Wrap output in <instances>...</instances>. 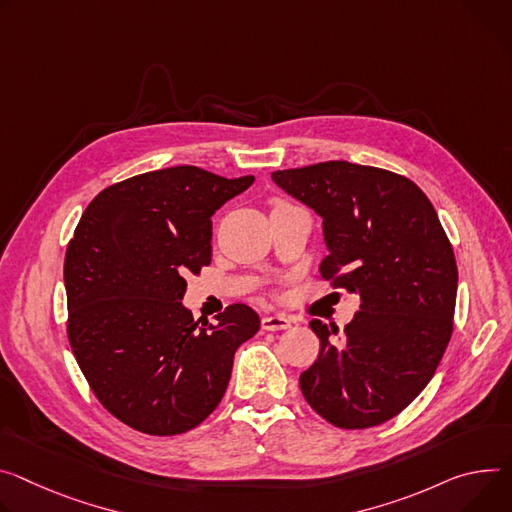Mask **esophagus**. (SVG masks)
<instances>
[{
  "instance_id": "esophagus-1",
  "label": "esophagus",
  "mask_w": 512,
  "mask_h": 512,
  "mask_svg": "<svg viewBox=\"0 0 512 512\" xmlns=\"http://www.w3.org/2000/svg\"><path fill=\"white\" fill-rule=\"evenodd\" d=\"M290 320L286 316H263L261 318V329L263 331H284L290 329Z\"/></svg>"
}]
</instances>
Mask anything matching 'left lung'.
<instances>
[{"label": "left lung", "instance_id": "1", "mask_svg": "<svg viewBox=\"0 0 512 512\" xmlns=\"http://www.w3.org/2000/svg\"><path fill=\"white\" fill-rule=\"evenodd\" d=\"M271 177L322 216V280L361 298L341 339L310 322L320 351L300 390L339 429L382 425L425 390L453 333L457 265L439 216L414 181L380 167L324 161Z\"/></svg>", "mask_w": 512, "mask_h": 512}]
</instances>
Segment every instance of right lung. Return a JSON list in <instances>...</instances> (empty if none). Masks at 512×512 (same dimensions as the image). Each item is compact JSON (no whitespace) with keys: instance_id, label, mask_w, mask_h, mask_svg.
Listing matches in <instances>:
<instances>
[{"instance_id":"right-lung-1","label":"right lung","mask_w":512,"mask_h":512,"mask_svg":"<svg viewBox=\"0 0 512 512\" xmlns=\"http://www.w3.org/2000/svg\"><path fill=\"white\" fill-rule=\"evenodd\" d=\"M253 179L194 165L134 175L91 200L73 232L67 337L91 392L136 431L198 427L226 392L235 351L259 331L247 304L226 306L216 324L181 304L185 275L212 261V214Z\"/></svg>"}]
</instances>
